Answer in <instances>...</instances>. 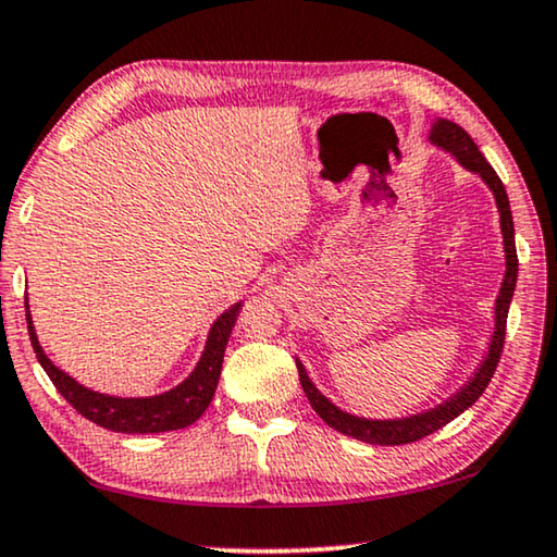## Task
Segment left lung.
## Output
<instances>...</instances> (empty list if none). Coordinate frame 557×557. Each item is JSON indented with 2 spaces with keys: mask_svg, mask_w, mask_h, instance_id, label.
<instances>
[{
  "mask_svg": "<svg viewBox=\"0 0 557 557\" xmlns=\"http://www.w3.org/2000/svg\"><path fill=\"white\" fill-rule=\"evenodd\" d=\"M429 140L438 146L441 151L451 153L458 163H461L466 171L481 175V181L488 185V190L496 198V208L500 215V235H503V252H506V275L500 282V293L496 297V312H493V334L488 342V351L481 359V364L475 367L473 376L466 382L461 389L448 396L446 401H441L434 409H426L421 413H411V417L404 419H364L355 417V413L339 409L337 404H332L326 396L317 389L312 384L310 374L302 361L297 359V372L299 382H302V389L310 399L312 409L317 411L326 426L339 431L344 436H351L357 441H364V444H376V446H401L411 444V441H419L423 436L434 434V431L444 429L448 421H454L458 413H463L469 406L479 401V396L488 386L493 372H496L500 351H503V339H506V320H508V307L510 299H513L516 280H518V255H516V231H513V215H510V202L508 193L503 188L500 178L496 171L485 161L479 146L473 144V138L466 134V131L454 121L436 119L431 123Z\"/></svg>",
  "mask_w": 557,
  "mask_h": 557,
  "instance_id": "1",
  "label": "left lung"
}]
</instances>
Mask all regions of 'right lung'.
Segmentation results:
<instances>
[{
  "label": "right lung",
  "instance_id": "obj_1",
  "mask_svg": "<svg viewBox=\"0 0 557 557\" xmlns=\"http://www.w3.org/2000/svg\"><path fill=\"white\" fill-rule=\"evenodd\" d=\"M24 307L34 355H37L44 372H47L51 382H54L57 392L64 396L82 417L99 423V426L109 431H119V434H161V431L190 426L193 421H198L202 417V411L208 409L210 401H213L220 369H223L227 339H231V332L237 322V312H240L243 302H235L231 310H225L213 322V326H210L206 349H202L196 369H193L178 386L156 396H111L78 384L74 376H69L64 369H59L54 361L44 355L29 314V297L26 295Z\"/></svg>",
  "mask_w": 557,
  "mask_h": 557
}]
</instances>
